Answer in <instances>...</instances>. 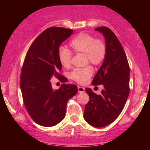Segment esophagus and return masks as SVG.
Listing matches in <instances>:
<instances>
[{"label":"esophagus","instance_id":"1","mask_svg":"<svg viewBox=\"0 0 150 150\" xmlns=\"http://www.w3.org/2000/svg\"><path fill=\"white\" fill-rule=\"evenodd\" d=\"M78 92L79 93H82L85 92V88L82 87H78Z\"/></svg>","mask_w":150,"mask_h":150}]
</instances>
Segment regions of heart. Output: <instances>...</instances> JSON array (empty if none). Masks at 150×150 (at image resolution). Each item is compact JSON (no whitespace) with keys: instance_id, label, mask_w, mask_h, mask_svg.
<instances>
[{"instance_id":"heart-1","label":"heart","mask_w":150,"mask_h":150,"mask_svg":"<svg viewBox=\"0 0 150 150\" xmlns=\"http://www.w3.org/2000/svg\"><path fill=\"white\" fill-rule=\"evenodd\" d=\"M70 47L75 54H85L86 61L93 65L100 64L106 55V45L102 40H95L93 35L81 33L70 42ZM72 54L69 50L60 48L59 60L63 67L69 68L71 64ZM93 69L91 66L75 69L71 73L72 79L81 84H85L91 78Z\"/></svg>"}]
</instances>
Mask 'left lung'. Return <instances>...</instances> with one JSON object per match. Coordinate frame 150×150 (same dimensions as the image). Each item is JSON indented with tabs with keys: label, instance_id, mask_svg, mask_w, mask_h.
<instances>
[{
	"label": "left lung",
	"instance_id": "obj_1",
	"mask_svg": "<svg viewBox=\"0 0 150 150\" xmlns=\"http://www.w3.org/2000/svg\"><path fill=\"white\" fill-rule=\"evenodd\" d=\"M95 30L105 37L106 55L92 85H103L104 88L98 95L91 88H86L90 99L85 105L83 118L91 126L102 128L113 122L125 106L130 93V67L123 47L114 32L104 26Z\"/></svg>",
	"mask_w": 150,
	"mask_h": 150
}]
</instances>
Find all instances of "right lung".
I'll return each mask as SVG.
<instances>
[{
  "mask_svg": "<svg viewBox=\"0 0 150 150\" xmlns=\"http://www.w3.org/2000/svg\"><path fill=\"white\" fill-rule=\"evenodd\" d=\"M73 30L60 27L45 30L30 45L22 66L20 88L28 112L35 123L51 127L65 116L68 100L77 94L75 85L62 84L52 88L51 79L55 76L62 82L67 79L59 74L62 68L59 60L62 43Z\"/></svg>",
  "mask_w": 150,
  "mask_h": 150,
  "instance_id": "right-lung-1",
  "label": "right lung"
}]
</instances>
